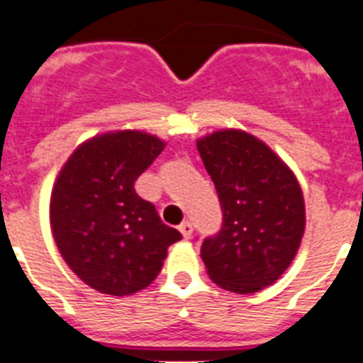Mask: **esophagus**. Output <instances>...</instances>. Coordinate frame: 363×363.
<instances>
[{
  "label": "esophagus",
  "instance_id": "1",
  "mask_svg": "<svg viewBox=\"0 0 363 363\" xmlns=\"http://www.w3.org/2000/svg\"><path fill=\"white\" fill-rule=\"evenodd\" d=\"M179 232L182 233V238H184V239H190V238H192V232H194L192 224H190L188 220H184L181 226H179Z\"/></svg>",
  "mask_w": 363,
  "mask_h": 363
}]
</instances>
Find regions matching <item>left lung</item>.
Returning a JSON list of instances; mask_svg holds the SVG:
<instances>
[{"label":"left lung","instance_id":"8db88e82","mask_svg":"<svg viewBox=\"0 0 363 363\" xmlns=\"http://www.w3.org/2000/svg\"><path fill=\"white\" fill-rule=\"evenodd\" d=\"M224 222L201 245L211 281L233 294L264 290L292 264L305 232V201L294 171L258 137L218 130L198 139Z\"/></svg>","mask_w":363,"mask_h":363}]
</instances>
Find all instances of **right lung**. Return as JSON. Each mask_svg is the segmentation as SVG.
Masks as SVG:
<instances>
[{"label": "right lung", "instance_id": "obj_1", "mask_svg": "<svg viewBox=\"0 0 363 363\" xmlns=\"http://www.w3.org/2000/svg\"><path fill=\"white\" fill-rule=\"evenodd\" d=\"M164 148L165 141L147 131H107L81 143L54 181L56 247L69 269L98 292L122 298L147 288L167 248L182 239L133 188Z\"/></svg>", "mask_w": 363, "mask_h": 363}]
</instances>
